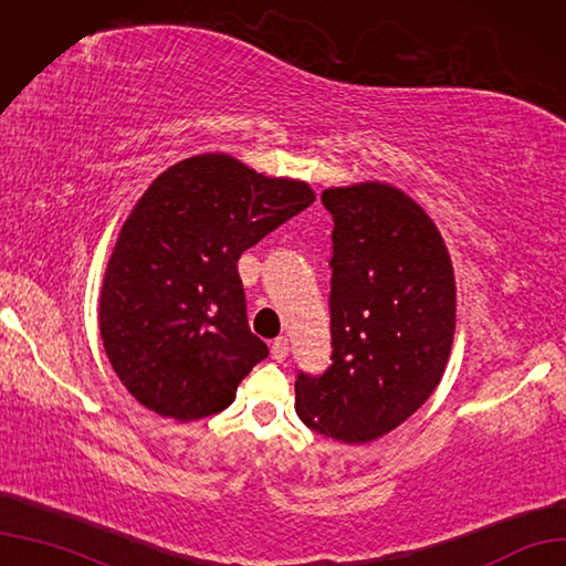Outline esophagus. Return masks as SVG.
I'll use <instances>...</instances> for the list:
<instances>
[{
  "label": "esophagus",
  "instance_id": "esophagus-1",
  "mask_svg": "<svg viewBox=\"0 0 566 566\" xmlns=\"http://www.w3.org/2000/svg\"><path fill=\"white\" fill-rule=\"evenodd\" d=\"M287 354H290L287 337H279L274 344H271V356H274V360L283 363L287 358Z\"/></svg>",
  "mask_w": 566,
  "mask_h": 566
}]
</instances>
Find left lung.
I'll use <instances>...</instances> for the list:
<instances>
[{
    "label": "left lung",
    "mask_w": 566,
    "mask_h": 566,
    "mask_svg": "<svg viewBox=\"0 0 566 566\" xmlns=\"http://www.w3.org/2000/svg\"><path fill=\"white\" fill-rule=\"evenodd\" d=\"M321 199L335 222L333 365L297 375L295 409L316 433L365 444L438 388L454 342V269L433 220L398 187L358 182Z\"/></svg>",
    "instance_id": "left-lung-1"
}]
</instances>
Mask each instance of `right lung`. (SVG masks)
Returning a JSON list of instances; mask_svg holds the SVG:
<instances>
[{
	"instance_id": "obj_1",
	"label": "right lung",
	"mask_w": 566,
	"mask_h": 566,
	"mask_svg": "<svg viewBox=\"0 0 566 566\" xmlns=\"http://www.w3.org/2000/svg\"><path fill=\"white\" fill-rule=\"evenodd\" d=\"M316 201L302 180L266 178L229 154L164 170L124 222L101 290L105 354L159 417L222 412L269 356L250 333L237 262Z\"/></svg>"
}]
</instances>
